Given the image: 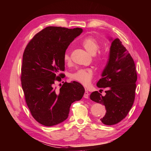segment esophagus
Wrapping results in <instances>:
<instances>
[{"label": "esophagus", "mask_w": 151, "mask_h": 151, "mask_svg": "<svg viewBox=\"0 0 151 151\" xmlns=\"http://www.w3.org/2000/svg\"><path fill=\"white\" fill-rule=\"evenodd\" d=\"M84 97L85 98H89V92L87 90H86L84 94Z\"/></svg>", "instance_id": "1"}]
</instances>
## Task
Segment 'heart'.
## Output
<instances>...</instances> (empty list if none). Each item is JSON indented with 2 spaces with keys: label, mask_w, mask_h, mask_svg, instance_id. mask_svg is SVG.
I'll return each mask as SVG.
<instances>
[{
  "label": "heart",
  "mask_w": 151,
  "mask_h": 151,
  "mask_svg": "<svg viewBox=\"0 0 151 151\" xmlns=\"http://www.w3.org/2000/svg\"><path fill=\"white\" fill-rule=\"evenodd\" d=\"M82 45L88 53L94 55L99 50V44L94 38L88 36L83 40L81 42ZM63 60L65 63L69 62L70 60V55L68 52H66L63 55ZM93 72L91 68H79V69L72 73L71 78L74 81L77 82L84 86H88L91 83L93 79Z\"/></svg>",
  "instance_id": "heart-1"
}]
</instances>
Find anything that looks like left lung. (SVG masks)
Returning <instances> with one entry per match:
<instances>
[{
	"instance_id": "1",
	"label": "left lung",
	"mask_w": 151,
	"mask_h": 151,
	"mask_svg": "<svg viewBox=\"0 0 151 151\" xmlns=\"http://www.w3.org/2000/svg\"><path fill=\"white\" fill-rule=\"evenodd\" d=\"M109 40L112 42L108 61L96 84L99 88H107L108 91L104 96L98 91L90 95L92 101L105 106L106 114L100 120L106 125L116 124L126 117L134 101L137 79L130 54L118 38Z\"/></svg>"
}]
</instances>
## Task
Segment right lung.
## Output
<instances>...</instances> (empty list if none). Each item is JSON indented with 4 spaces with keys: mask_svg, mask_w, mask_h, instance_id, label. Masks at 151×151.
<instances>
[{
    "mask_svg": "<svg viewBox=\"0 0 151 151\" xmlns=\"http://www.w3.org/2000/svg\"><path fill=\"white\" fill-rule=\"evenodd\" d=\"M83 29L48 26L36 34L22 56L21 85L32 116L40 124L51 127L68 118L72 103L83 98L85 90L76 81L65 83L57 91L53 84L65 70L63 55Z\"/></svg>",
    "mask_w": 151,
    "mask_h": 151,
    "instance_id": "1",
    "label": "right lung"
}]
</instances>
